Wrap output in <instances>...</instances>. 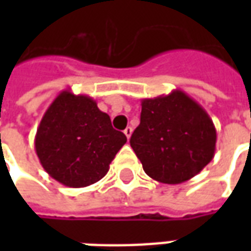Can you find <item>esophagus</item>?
Here are the masks:
<instances>
[{
    "mask_svg": "<svg viewBox=\"0 0 251 251\" xmlns=\"http://www.w3.org/2000/svg\"><path fill=\"white\" fill-rule=\"evenodd\" d=\"M131 131H133V129H131L130 126H127V127H126L125 130H124V133H125V136L127 137V140H129V138H130V136H131Z\"/></svg>",
    "mask_w": 251,
    "mask_h": 251,
    "instance_id": "obj_1",
    "label": "esophagus"
}]
</instances>
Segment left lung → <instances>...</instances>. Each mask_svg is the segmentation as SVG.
I'll list each match as a JSON object with an SVG mask.
<instances>
[{
    "instance_id": "1",
    "label": "left lung",
    "mask_w": 251,
    "mask_h": 251,
    "mask_svg": "<svg viewBox=\"0 0 251 251\" xmlns=\"http://www.w3.org/2000/svg\"><path fill=\"white\" fill-rule=\"evenodd\" d=\"M141 121L130 147L145 174L165 184L192 179L215 154L214 122L184 91L142 99Z\"/></svg>"
}]
</instances>
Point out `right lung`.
I'll return each instance as SVG.
<instances>
[{
    "label": "right lung",
    "mask_w": 251,
    "mask_h": 251,
    "mask_svg": "<svg viewBox=\"0 0 251 251\" xmlns=\"http://www.w3.org/2000/svg\"><path fill=\"white\" fill-rule=\"evenodd\" d=\"M110 117L87 95L62 91L43 115L35 137L40 164L52 179L71 188L97 183L125 145Z\"/></svg>",
    "instance_id": "obj_1"
}]
</instances>
